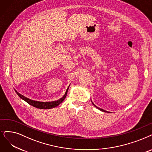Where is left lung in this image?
Listing matches in <instances>:
<instances>
[{
    "instance_id": "left-lung-1",
    "label": "left lung",
    "mask_w": 152,
    "mask_h": 152,
    "mask_svg": "<svg viewBox=\"0 0 152 152\" xmlns=\"http://www.w3.org/2000/svg\"><path fill=\"white\" fill-rule=\"evenodd\" d=\"M91 102H92V104H93V105H94V107H96V108H98L99 109V110H100V111H102V112H107V113H110V112H107V111H106V110H103V109H102V108H99V107H96L94 104V103L92 102V100H91Z\"/></svg>"
}]
</instances>
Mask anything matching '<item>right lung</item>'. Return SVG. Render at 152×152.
Here are the masks:
<instances>
[{
  "mask_svg": "<svg viewBox=\"0 0 152 152\" xmlns=\"http://www.w3.org/2000/svg\"><path fill=\"white\" fill-rule=\"evenodd\" d=\"M70 86L68 87L67 89L66 90V92L64 94V95L62 97V98L59 99L57 100H55V101H52V102H40V101H36V100H33L32 99H30L27 97L22 95V94H20V93H19L17 91L15 90V92L17 93V94L19 95V96L20 97V99H22V100H23L24 101H26V102H27L28 104L32 105L34 107H36L37 108H40V109H50V108H52L54 107H57L59 104H61V103L64 100V99H65V97L66 96V94H67L68 90Z\"/></svg>",
  "mask_w": 152,
  "mask_h": 152,
  "instance_id": "obj_1",
  "label": "right lung"
}]
</instances>
